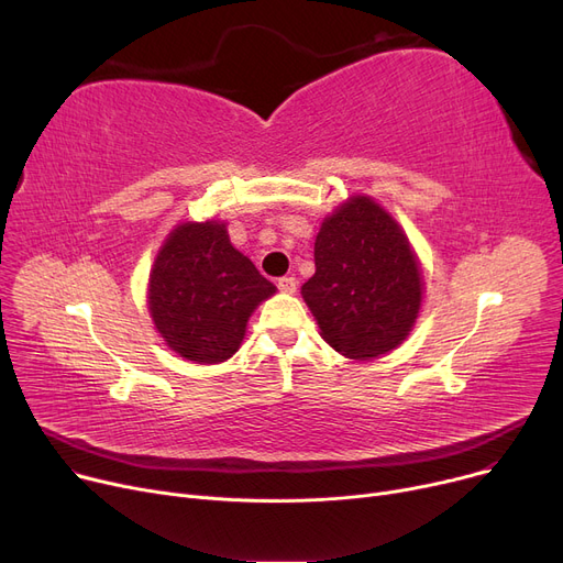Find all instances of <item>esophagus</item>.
Listing matches in <instances>:
<instances>
[{
  "label": "esophagus",
  "mask_w": 563,
  "mask_h": 563,
  "mask_svg": "<svg viewBox=\"0 0 563 563\" xmlns=\"http://www.w3.org/2000/svg\"><path fill=\"white\" fill-rule=\"evenodd\" d=\"M297 278H291V276H285V278H278V289L280 291H285V294H294L297 291Z\"/></svg>",
  "instance_id": "obj_1"
}]
</instances>
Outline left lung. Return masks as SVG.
I'll return each instance as SVG.
<instances>
[{"label": "left lung", "instance_id": "8db88e82", "mask_svg": "<svg viewBox=\"0 0 563 563\" xmlns=\"http://www.w3.org/2000/svg\"><path fill=\"white\" fill-rule=\"evenodd\" d=\"M314 266L301 294L338 353L369 361L408 338L424 283L408 236L378 202L353 196L323 219Z\"/></svg>", "mask_w": 563, "mask_h": 563}]
</instances>
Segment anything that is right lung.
Segmentation results:
<instances>
[{"mask_svg":"<svg viewBox=\"0 0 563 563\" xmlns=\"http://www.w3.org/2000/svg\"><path fill=\"white\" fill-rule=\"evenodd\" d=\"M276 294L230 244L225 223H180L159 249L147 310L164 342L187 361L217 365L240 349L251 312Z\"/></svg>","mask_w":563,"mask_h":563,"instance_id":"obj_1","label":"right lung"}]
</instances>
